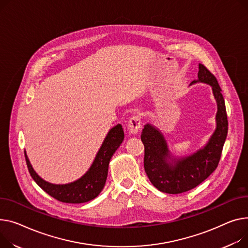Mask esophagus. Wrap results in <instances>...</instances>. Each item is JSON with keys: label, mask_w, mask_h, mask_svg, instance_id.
Here are the masks:
<instances>
[{"label": "esophagus", "mask_w": 248, "mask_h": 248, "mask_svg": "<svg viewBox=\"0 0 248 248\" xmlns=\"http://www.w3.org/2000/svg\"><path fill=\"white\" fill-rule=\"evenodd\" d=\"M140 118L139 117V115H135V117L130 118L129 122H128V124H127V131L129 135H133V136H136L140 129Z\"/></svg>", "instance_id": "obj_1"}]
</instances>
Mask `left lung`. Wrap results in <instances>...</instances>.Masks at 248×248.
Returning <instances> with one entry per match:
<instances>
[{
  "instance_id": "left-lung-1",
  "label": "left lung",
  "mask_w": 248,
  "mask_h": 248,
  "mask_svg": "<svg viewBox=\"0 0 248 248\" xmlns=\"http://www.w3.org/2000/svg\"><path fill=\"white\" fill-rule=\"evenodd\" d=\"M197 82L211 87L217 105L216 129L202 147L189 155L176 156L155 125L146 124L142 129L144 170L151 183L162 192L177 194L188 191L201 185L218 166L228 129L224 98L217 78L202 63L199 64L197 79L192 80L190 86Z\"/></svg>"
}]
</instances>
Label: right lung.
Segmentation results:
<instances>
[{"mask_svg": "<svg viewBox=\"0 0 248 248\" xmlns=\"http://www.w3.org/2000/svg\"><path fill=\"white\" fill-rule=\"evenodd\" d=\"M124 139V134L121 124L111 127L88 171L70 184L56 185L43 179L32 169L25 152L27 166L31 176L37 185L54 199L65 203L88 202L95 199L103 190L106 185L110 158L122 144Z\"/></svg>", "mask_w": 248, "mask_h": 248, "instance_id": "1", "label": "right lung"}]
</instances>
